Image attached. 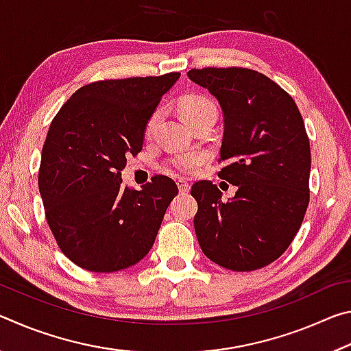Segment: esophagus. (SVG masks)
<instances>
[{"instance_id":"1","label":"esophagus","mask_w":351,"mask_h":351,"mask_svg":"<svg viewBox=\"0 0 351 351\" xmlns=\"http://www.w3.org/2000/svg\"><path fill=\"white\" fill-rule=\"evenodd\" d=\"M176 186H178V189H180L181 193H187L190 190V184L186 180H184V178H178Z\"/></svg>"}]
</instances>
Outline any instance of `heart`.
I'll use <instances>...</instances> for the list:
<instances>
[{"label":"heart","instance_id":"1","mask_svg":"<svg viewBox=\"0 0 351 351\" xmlns=\"http://www.w3.org/2000/svg\"><path fill=\"white\" fill-rule=\"evenodd\" d=\"M217 111V106L213 104V100L206 97V96H199V94H192V96H186L181 102H180V112L184 121L192 116L197 114H203V112H210ZM156 123V114H153L150 117V121L147 123V133H152V130ZM204 161V154L199 152H186L178 154V156L173 159V165L176 169L184 170V171H190L195 170L198 165Z\"/></svg>","mask_w":351,"mask_h":351}]
</instances>
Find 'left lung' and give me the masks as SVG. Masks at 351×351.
Masks as SVG:
<instances>
[{"instance_id": "8db88e82", "label": "left lung", "mask_w": 351, "mask_h": 351, "mask_svg": "<svg viewBox=\"0 0 351 351\" xmlns=\"http://www.w3.org/2000/svg\"><path fill=\"white\" fill-rule=\"evenodd\" d=\"M189 79L206 88L223 111L218 176L237 186L221 201L210 181L193 184V218L201 249L213 263L254 271L287 251L310 201L311 152L304 119L293 97L252 69H192Z\"/></svg>"}]
</instances>
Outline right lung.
Listing matches in <instances>:
<instances>
[{"label": "right lung", "instance_id": "right-lung-1", "mask_svg": "<svg viewBox=\"0 0 351 351\" xmlns=\"http://www.w3.org/2000/svg\"><path fill=\"white\" fill-rule=\"evenodd\" d=\"M180 73L90 83L68 99L47 132L38 173L47 224L80 268L114 272L150 251L173 180L122 187L127 156L142 150L147 123Z\"/></svg>", "mask_w": 351, "mask_h": 351}]
</instances>
